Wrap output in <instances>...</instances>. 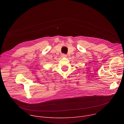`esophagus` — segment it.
<instances>
[{"instance_id":"esophagus-1","label":"esophagus","mask_w":124,"mask_h":124,"mask_svg":"<svg viewBox=\"0 0 124 124\" xmlns=\"http://www.w3.org/2000/svg\"><path fill=\"white\" fill-rule=\"evenodd\" d=\"M62 57H66V56H67V55H66V54H62Z\"/></svg>"}]
</instances>
